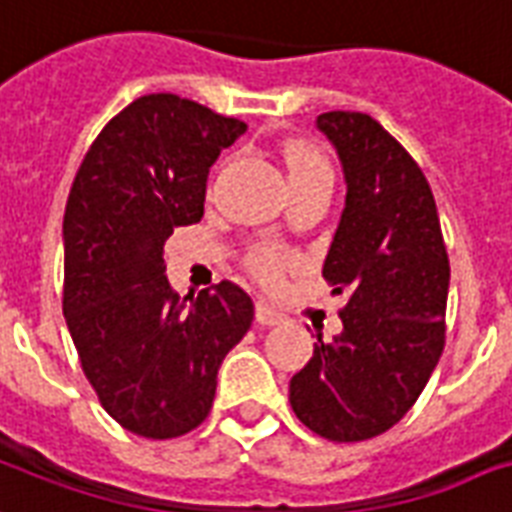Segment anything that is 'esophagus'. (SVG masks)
<instances>
[{"instance_id": "esophagus-1", "label": "esophagus", "mask_w": 512, "mask_h": 512, "mask_svg": "<svg viewBox=\"0 0 512 512\" xmlns=\"http://www.w3.org/2000/svg\"><path fill=\"white\" fill-rule=\"evenodd\" d=\"M255 319L260 322V325L265 327H271V325H279L282 322V314L276 311V308H271L265 300H257V306H255Z\"/></svg>"}]
</instances>
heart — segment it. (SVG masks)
Instances as JSON below:
<instances>
[{"mask_svg":"<svg viewBox=\"0 0 512 512\" xmlns=\"http://www.w3.org/2000/svg\"><path fill=\"white\" fill-rule=\"evenodd\" d=\"M284 163H287V171L292 177H308V174H330V166L319 155L311 144L306 142H292L284 147ZM252 271L260 276V279H276L279 271L287 265V255L279 252V249H257L252 260Z\"/></svg>","mask_w":512,"mask_h":512,"instance_id":"b5f03b06","label":"heart"}]
</instances>
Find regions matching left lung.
Segmentation results:
<instances>
[{"mask_svg":"<svg viewBox=\"0 0 512 512\" xmlns=\"http://www.w3.org/2000/svg\"><path fill=\"white\" fill-rule=\"evenodd\" d=\"M317 128L341 161L346 198L322 276L349 292L343 330L314 343L290 405L335 443L376 438L411 411L446 343L451 284L438 209L411 155L362 112H325Z\"/></svg>","mask_w":512,"mask_h":512,"instance_id":"8db88e82","label":"left lung"}]
</instances>
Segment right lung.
<instances>
[{"mask_svg": "<svg viewBox=\"0 0 512 512\" xmlns=\"http://www.w3.org/2000/svg\"><path fill=\"white\" fill-rule=\"evenodd\" d=\"M247 126L174 93L131 101L96 136L64 212V317L104 411L169 440L209 416L217 370L255 306L233 282L171 290L163 241L204 217L206 179Z\"/></svg>", "mask_w": 512, "mask_h": 512, "instance_id": "obj_1", "label": "right lung"}]
</instances>
